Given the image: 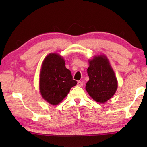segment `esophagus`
Returning <instances> with one entry per match:
<instances>
[{"label": "esophagus", "mask_w": 147, "mask_h": 147, "mask_svg": "<svg viewBox=\"0 0 147 147\" xmlns=\"http://www.w3.org/2000/svg\"><path fill=\"white\" fill-rule=\"evenodd\" d=\"M83 85V82H82V81H78V86H82Z\"/></svg>", "instance_id": "1"}]
</instances>
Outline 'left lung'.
I'll return each instance as SVG.
<instances>
[{
  "mask_svg": "<svg viewBox=\"0 0 147 147\" xmlns=\"http://www.w3.org/2000/svg\"><path fill=\"white\" fill-rule=\"evenodd\" d=\"M87 73L89 81L86 84V90L95 101L105 103L113 96L117 88V81L115 73L104 55L95 56L89 60Z\"/></svg>",
  "mask_w": 147,
  "mask_h": 147,
  "instance_id": "8db88e82",
  "label": "left lung"
}]
</instances>
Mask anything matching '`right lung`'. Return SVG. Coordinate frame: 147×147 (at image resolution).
Instances as JSON below:
<instances>
[{
  "label": "right lung",
  "mask_w": 147,
  "mask_h": 147,
  "mask_svg": "<svg viewBox=\"0 0 147 147\" xmlns=\"http://www.w3.org/2000/svg\"><path fill=\"white\" fill-rule=\"evenodd\" d=\"M77 82L65 66V61L55 53L44 59L40 73L39 88L43 98L52 105L62 102Z\"/></svg>",
  "instance_id": "obj_1"
}]
</instances>
